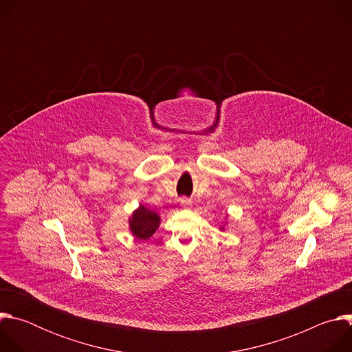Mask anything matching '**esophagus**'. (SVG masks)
Masks as SVG:
<instances>
[{
	"mask_svg": "<svg viewBox=\"0 0 352 352\" xmlns=\"http://www.w3.org/2000/svg\"><path fill=\"white\" fill-rule=\"evenodd\" d=\"M181 206H182V208H185V209H189V208L192 206V202H190L189 199L182 197V199H181Z\"/></svg>",
	"mask_w": 352,
	"mask_h": 352,
	"instance_id": "esophagus-1",
	"label": "esophagus"
}]
</instances>
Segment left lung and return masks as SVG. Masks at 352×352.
<instances>
[{"label": "left lung", "mask_w": 352, "mask_h": 352, "mask_svg": "<svg viewBox=\"0 0 352 352\" xmlns=\"http://www.w3.org/2000/svg\"><path fill=\"white\" fill-rule=\"evenodd\" d=\"M226 220H227V217H226ZM226 226H227V221H224V223L220 226L219 230H220V231H226Z\"/></svg>", "instance_id": "obj_1"}]
</instances>
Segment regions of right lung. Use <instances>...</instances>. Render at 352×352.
I'll list each match as a JSON object with an SVG mask.
<instances>
[{"instance_id": "right-lung-1", "label": "right lung", "mask_w": 352, "mask_h": 352, "mask_svg": "<svg viewBox=\"0 0 352 352\" xmlns=\"http://www.w3.org/2000/svg\"><path fill=\"white\" fill-rule=\"evenodd\" d=\"M162 217L156 210L139 205L128 220L131 234L139 241H147L160 227Z\"/></svg>"}]
</instances>
